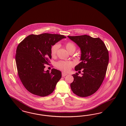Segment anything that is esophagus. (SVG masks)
<instances>
[{
    "label": "esophagus",
    "mask_w": 126,
    "mask_h": 126,
    "mask_svg": "<svg viewBox=\"0 0 126 126\" xmlns=\"http://www.w3.org/2000/svg\"><path fill=\"white\" fill-rule=\"evenodd\" d=\"M67 75V74L65 73V72H62V77H64V76H65Z\"/></svg>",
    "instance_id": "obj_1"
}]
</instances>
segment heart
<instances>
[{
  "mask_svg": "<svg viewBox=\"0 0 126 126\" xmlns=\"http://www.w3.org/2000/svg\"><path fill=\"white\" fill-rule=\"evenodd\" d=\"M65 47L67 52L70 53L75 51L76 46L72 42H67L65 44ZM59 47L58 44H55L51 48L50 52L52 56L54 57L56 55L57 52ZM74 65L72 62H67L65 61H60L56 63V66L60 69L62 70L65 72L69 71L71 68Z\"/></svg>",
  "mask_w": 126,
  "mask_h": 126,
  "instance_id": "1",
  "label": "heart"
}]
</instances>
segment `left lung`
<instances>
[{"mask_svg":"<svg viewBox=\"0 0 126 126\" xmlns=\"http://www.w3.org/2000/svg\"><path fill=\"white\" fill-rule=\"evenodd\" d=\"M68 37L80 49L81 62L75 70L82 69L83 72L81 77L78 73L72 75L74 80L70 84L71 88L79 97L91 95L98 90L104 80L109 64V51L99 38L87 35Z\"/></svg>","mask_w":126,"mask_h":126,"instance_id":"1","label":"left lung"}]
</instances>
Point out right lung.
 <instances>
[{
    "label": "right lung",
    "mask_w": 126,
    "mask_h": 126,
    "mask_svg": "<svg viewBox=\"0 0 126 126\" xmlns=\"http://www.w3.org/2000/svg\"><path fill=\"white\" fill-rule=\"evenodd\" d=\"M64 35L43 33L28 36L17 46L15 60L18 75L27 91L44 97L52 94L61 78V72L55 69L44 71L52 56L50 49L65 38Z\"/></svg>",
    "instance_id": "1"
}]
</instances>
